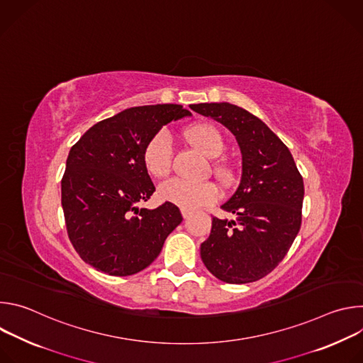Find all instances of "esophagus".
Listing matches in <instances>:
<instances>
[{"label":"esophagus","mask_w":363,"mask_h":363,"mask_svg":"<svg viewBox=\"0 0 363 363\" xmlns=\"http://www.w3.org/2000/svg\"><path fill=\"white\" fill-rule=\"evenodd\" d=\"M182 213V217L186 220V218H189L191 217V211H188V210H182L181 211Z\"/></svg>","instance_id":"obj_1"}]
</instances>
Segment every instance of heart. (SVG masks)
<instances>
[{
    "label": "heart",
    "mask_w": 363,
    "mask_h": 363,
    "mask_svg": "<svg viewBox=\"0 0 363 363\" xmlns=\"http://www.w3.org/2000/svg\"><path fill=\"white\" fill-rule=\"evenodd\" d=\"M185 139L198 152L206 158H217L224 150V139L220 130L206 122H199L184 132ZM143 167L146 172L153 178H165L172 168V143L167 132L155 133L145 145ZM216 177L227 184L233 178L230 168L224 165H216ZM161 199L171 202L182 210H196L199 206L214 202L218 196V191L211 182H188L182 179H169L160 188Z\"/></svg>",
    "instance_id": "heart-1"
}]
</instances>
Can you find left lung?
<instances>
[{"label":"left lung","instance_id":"8db88e82","mask_svg":"<svg viewBox=\"0 0 363 363\" xmlns=\"http://www.w3.org/2000/svg\"><path fill=\"white\" fill-rule=\"evenodd\" d=\"M191 109L228 128L242 155L241 182L221 205L235 220L213 217L211 234L201 244L202 263L221 281H257L281 263L298 234L303 178L289 147L245 109L225 101Z\"/></svg>","mask_w":363,"mask_h":363}]
</instances>
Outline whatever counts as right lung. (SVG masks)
Listing matches in <instances>:
<instances>
[{
    "mask_svg": "<svg viewBox=\"0 0 363 363\" xmlns=\"http://www.w3.org/2000/svg\"><path fill=\"white\" fill-rule=\"evenodd\" d=\"M191 116L181 105L126 109L91 126L70 149L62 178L67 235L83 262L132 276L157 258L182 223L178 206L138 208L155 192L142 153L164 125Z\"/></svg>",
    "mask_w": 363,
    "mask_h": 363,
    "instance_id": "right-lung-1",
    "label": "right lung"
}]
</instances>
